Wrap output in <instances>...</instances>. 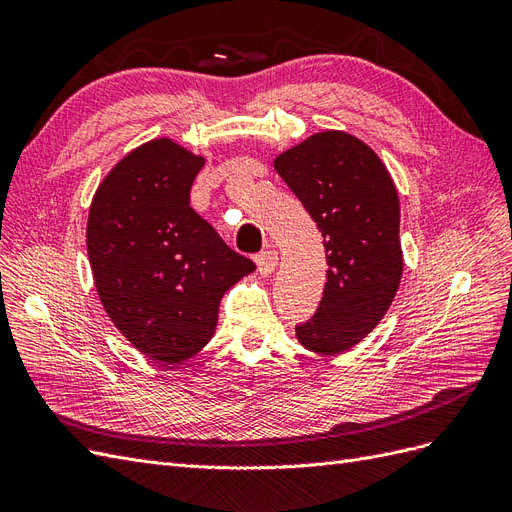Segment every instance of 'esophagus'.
<instances>
[{
    "mask_svg": "<svg viewBox=\"0 0 512 512\" xmlns=\"http://www.w3.org/2000/svg\"><path fill=\"white\" fill-rule=\"evenodd\" d=\"M256 265L260 275H271L277 267V252L275 250H265L256 256Z\"/></svg>",
    "mask_w": 512,
    "mask_h": 512,
    "instance_id": "esophagus-1",
    "label": "esophagus"
}]
</instances>
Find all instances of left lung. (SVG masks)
I'll return each instance as SVG.
<instances>
[{"label": "left lung", "mask_w": 512, "mask_h": 512, "mask_svg": "<svg viewBox=\"0 0 512 512\" xmlns=\"http://www.w3.org/2000/svg\"><path fill=\"white\" fill-rule=\"evenodd\" d=\"M275 170L316 222L329 265L320 305L297 324V339L318 354L350 350L391 307L404 271L393 179L346 132L314 134L282 153Z\"/></svg>", "instance_id": "left-lung-1"}]
</instances>
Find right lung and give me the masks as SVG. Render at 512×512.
Segmentation results:
<instances>
[{"label":"right lung","mask_w":512,"mask_h":512,"mask_svg":"<svg viewBox=\"0 0 512 512\" xmlns=\"http://www.w3.org/2000/svg\"><path fill=\"white\" fill-rule=\"evenodd\" d=\"M203 164L168 138L151 141L108 173L89 209L87 252L106 314L164 365L205 348L224 292L256 269L190 207Z\"/></svg>","instance_id":"obj_1"}]
</instances>
